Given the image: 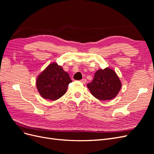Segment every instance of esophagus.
<instances>
[{"label": "esophagus", "mask_w": 154, "mask_h": 154, "mask_svg": "<svg viewBox=\"0 0 154 154\" xmlns=\"http://www.w3.org/2000/svg\"><path fill=\"white\" fill-rule=\"evenodd\" d=\"M81 82L82 83H83V84H85V83L87 82V80L86 79H82V80H81Z\"/></svg>", "instance_id": "esophagus-1"}]
</instances>
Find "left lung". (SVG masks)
<instances>
[{
	"instance_id": "1",
	"label": "left lung",
	"mask_w": 154,
	"mask_h": 154,
	"mask_svg": "<svg viewBox=\"0 0 154 154\" xmlns=\"http://www.w3.org/2000/svg\"><path fill=\"white\" fill-rule=\"evenodd\" d=\"M87 87L96 98L109 100L117 96L122 88V83L114 70L106 67L96 72L94 79L88 83Z\"/></svg>"
}]
</instances>
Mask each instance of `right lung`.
I'll return each mask as SVG.
<instances>
[{
  "label": "right lung",
  "instance_id": "1",
  "mask_svg": "<svg viewBox=\"0 0 154 154\" xmlns=\"http://www.w3.org/2000/svg\"><path fill=\"white\" fill-rule=\"evenodd\" d=\"M72 82L69 74L57 63H52L36 79V87L44 99L57 100L65 94Z\"/></svg>",
  "mask_w": 154,
  "mask_h": 154
}]
</instances>
